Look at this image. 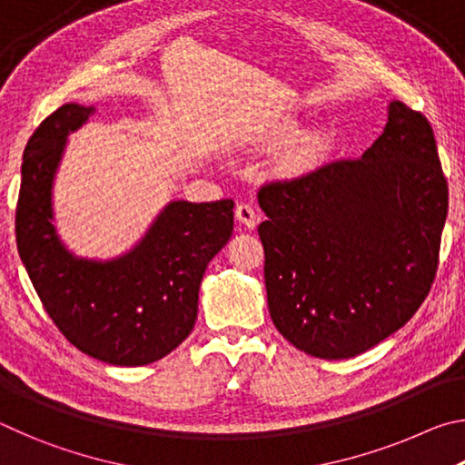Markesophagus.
Segmentation results:
<instances>
[{"instance_id": "1", "label": "esophagus", "mask_w": 465, "mask_h": 465, "mask_svg": "<svg viewBox=\"0 0 465 465\" xmlns=\"http://www.w3.org/2000/svg\"><path fill=\"white\" fill-rule=\"evenodd\" d=\"M235 217H238V222L246 227H254L258 223V219H261V213H258V209L254 204L250 203H240L238 207H235Z\"/></svg>"}]
</instances>
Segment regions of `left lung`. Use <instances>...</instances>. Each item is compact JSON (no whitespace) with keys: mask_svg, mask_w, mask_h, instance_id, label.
I'll return each instance as SVG.
<instances>
[{"mask_svg":"<svg viewBox=\"0 0 465 465\" xmlns=\"http://www.w3.org/2000/svg\"><path fill=\"white\" fill-rule=\"evenodd\" d=\"M258 204L269 312L299 351L357 357L429 295L450 193L429 121L400 100L363 155L271 180Z\"/></svg>","mask_w":465,"mask_h":465,"instance_id":"1","label":"left lung"}]
</instances>
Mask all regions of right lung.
Masks as SVG:
<instances>
[{"instance_id": "right-lung-1", "label": "right lung", "mask_w": 465, "mask_h": 465, "mask_svg": "<svg viewBox=\"0 0 465 465\" xmlns=\"http://www.w3.org/2000/svg\"><path fill=\"white\" fill-rule=\"evenodd\" d=\"M94 110L63 104L28 139L15 243L46 313L69 342L110 365H149L193 332L204 269L232 238L233 201H172L127 254L75 256L53 223V184L67 135Z\"/></svg>"}]
</instances>
